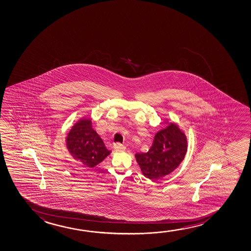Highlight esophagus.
<instances>
[{"mask_svg":"<svg viewBox=\"0 0 251 251\" xmlns=\"http://www.w3.org/2000/svg\"><path fill=\"white\" fill-rule=\"evenodd\" d=\"M113 148H114V150L117 151H126V146H124V145L120 144V143L114 144Z\"/></svg>","mask_w":251,"mask_h":251,"instance_id":"esophagus-1","label":"esophagus"}]
</instances>
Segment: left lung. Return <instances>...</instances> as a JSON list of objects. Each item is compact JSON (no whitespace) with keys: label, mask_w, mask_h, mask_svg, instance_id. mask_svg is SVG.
I'll list each match as a JSON object with an SVG mask.
<instances>
[{"label":"left lung","mask_w":251,"mask_h":251,"mask_svg":"<svg viewBox=\"0 0 251 251\" xmlns=\"http://www.w3.org/2000/svg\"><path fill=\"white\" fill-rule=\"evenodd\" d=\"M187 151V139L176 124L158 131L146 153L135 155L143 174L150 179L169 175L180 165Z\"/></svg>","instance_id":"8db88e82"}]
</instances>
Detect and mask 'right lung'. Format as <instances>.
Returning <instances> with one entry per match:
<instances>
[{
  "mask_svg": "<svg viewBox=\"0 0 251 251\" xmlns=\"http://www.w3.org/2000/svg\"><path fill=\"white\" fill-rule=\"evenodd\" d=\"M67 147L76 160L93 168L111 153L97 132L90 119H81L72 127L67 137Z\"/></svg>",
  "mask_w": 251,
  "mask_h": 251,
  "instance_id": "obj_1",
  "label": "right lung"
}]
</instances>
